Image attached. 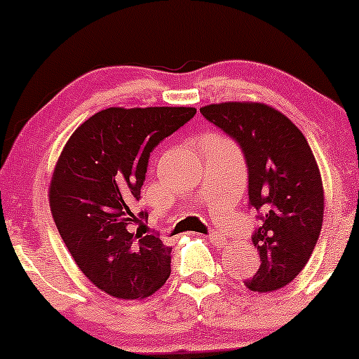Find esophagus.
<instances>
[{"instance_id":"obj_1","label":"esophagus","mask_w":359,"mask_h":359,"mask_svg":"<svg viewBox=\"0 0 359 359\" xmlns=\"http://www.w3.org/2000/svg\"><path fill=\"white\" fill-rule=\"evenodd\" d=\"M210 241H212L213 245H215V247H219V248H222V247H226L227 245V240L226 238L222 236V234L220 233H217V231H212V233H210Z\"/></svg>"}]
</instances>
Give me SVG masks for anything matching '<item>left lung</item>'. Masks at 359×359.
<instances>
[{
	"instance_id": "obj_1",
	"label": "left lung",
	"mask_w": 359,
	"mask_h": 359,
	"mask_svg": "<svg viewBox=\"0 0 359 359\" xmlns=\"http://www.w3.org/2000/svg\"><path fill=\"white\" fill-rule=\"evenodd\" d=\"M208 121L240 144L248 165V205L260 224L252 241L260 267L245 281L252 292H274L299 276L323 226L321 173L304 133L262 102L201 107Z\"/></svg>"
}]
</instances>
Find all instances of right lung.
<instances>
[{
    "label": "right lung",
    "instance_id": "add662e5",
    "mask_svg": "<svg viewBox=\"0 0 359 359\" xmlns=\"http://www.w3.org/2000/svg\"><path fill=\"white\" fill-rule=\"evenodd\" d=\"M194 107H109L74 130L60 153L48 200L76 266L116 299H146L170 276L172 248L153 234L132 233L149 154L186 125Z\"/></svg>",
    "mask_w": 359,
    "mask_h": 359
}]
</instances>
